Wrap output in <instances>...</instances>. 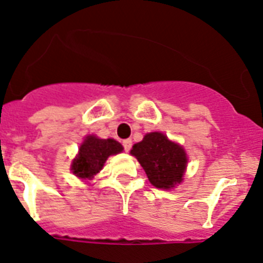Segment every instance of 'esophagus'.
Segmentation results:
<instances>
[{"label":"esophagus","mask_w":263,"mask_h":263,"mask_svg":"<svg viewBox=\"0 0 263 263\" xmlns=\"http://www.w3.org/2000/svg\"><path fill=\"white\" fill-rule=\"evenodd\" d=\"M132 146V140L131 139H127V140H123V148L126 152H129V149H131Z\"/></svg>","instance_id":"obj_1"}]
</instances>
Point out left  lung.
Returning <instances> with one entry per match:
<instances>
[{"label":"left lung","mask_w":263,"mask_h":263,"mask_svg":"<svg viewBox=\"0 0 263 263\" xmlns=\"http://www.w3.org/2000/svg\"><path fill=\"white\" fill-rule=\"evenodd\" d=\"M154 187L168 190L183 180L187 167L185 152L161 132H151L131 151Z\"/></svg>","instance_id":"left-lung-1"}]
</instances>
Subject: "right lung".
I'll use <instances>...</instances> for the list:
<instances>
[{
	"label": "right lung",
	"instance_id": "add662e5",
	"mask_svg": "<svg viewBox=\"0 0 263 263\" xmlns=\"http://www.w3.org/2000/svg\"><path fill=\"white\" fill-rule=\"evenodd\" d=\"M123 151V146L112 139H97L87 136L80 145L79 156L72 162V173L82 179H90L100 173L107 157Z\"/></svg>",
	"mask_w": 263,
	"mask_h": 263
}]
</instances>
